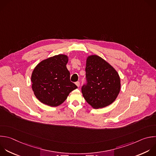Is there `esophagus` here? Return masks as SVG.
Segmentation results:
<instances>
[{
	"mask_svg": "<svg viewBox=\"0 0 156 156\" xmlns=\"http://www.w3.org/2000/svg\"><path fill=\"white\" fill-rule=\"evenodd\" d=\"M75 84H76L78 87H80V82H79V81H77V82H76V83H75Z\"/></svg>",
	"mask_w": 156,
	"mask_h": 156,
	"instance_id": "esophagus-1",
	"label": "esophagus"
}]
</instances>
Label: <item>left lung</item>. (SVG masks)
<instances>
[{
  "mask_svg": "<svg viewBox=\"0 0 156 156\" xmlns=\"http://www.w3.org/2000/svg\"><path fill=\"white\" fill-rule=\"evenodd\" d=\"M85 70L87 83L82 86L81 92L86 101L95 109L112 104L121 89L120 77L117 71L97 55L87 58Z\"/></svg>",
  "mask_w": 156,
  "mask_h": 156,
  "instance_id": "1",
  "label": "left lung"
}]
</instances>
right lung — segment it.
<instances>
[{"label":"right lung","instance_id":"add662e5","mask_svg":"<svg viewBox=\"0 0 156 156\" xmlns=\"http://www.w3.org/2000/svg\"><path fill=\"white\" fill-rule=\"evenodd\" d=\"M69 58L58 55L41 61L34 69L31 81L35 97L44 104L57 107L78 87L70 80L66 65Z\"/></svg>","mask_w":156,"mask_h":156}]
</instances>
